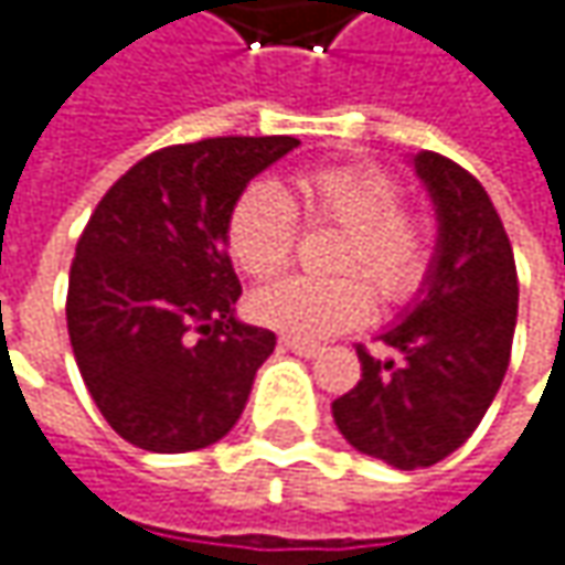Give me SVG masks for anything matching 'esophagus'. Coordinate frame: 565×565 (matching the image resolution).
I'll list each match as a JSON object with an SVG mask.
<instances>
[{
  "label": "esophagus",
  "mask_w": 565,
  "mask_h": 565,
  "mask_svg": "<svg viewBox=\"0 0 565 565\" xmlns=\"http://www.w3.org/2000/svg\"><path fill=\"white\" fill-rule=\"evenodd\" d=\"M281 349L294 351V354H300V358H316L319 354V345L313 342H300V339H281Z\"/></svg>",
  "instance_id": "obj_1"
}]
</instances>
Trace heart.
I'll return each instance as SVG.
<instances>
[{
    "instance_id": "1",
    "label": "heart",
    "mask_w": 565,
    "mask_h": 565,
    "mask_svg": "<svg viewBox=\"0 0 565 565\" xmlns=\"http://www.w3.org/2000/svg\"><path fill=\"white\" fill-rule=\"evenodd\" d=\"M399 182L371 162L316 166L294 179L284 198L275 184L252 182L226 214V249L252 278H271L290 262L297 216L342 226L326 265L339 275H290L255 290V322L290 339H329L364 322L371 290L386 303L413 297L428 278L435 243L422 216L399 207ZM364 277L363 282L360 278Z\"/></svg>"
}]
</instances>
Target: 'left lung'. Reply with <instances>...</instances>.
Segmentation results:
<instances>
[{"label":"left lung","instance_id":"obj_1","mask_svg":"<svg viewBox=\"0 0 565 565\" xmlns=\"http://www.w3.org/2000/svg\"><path fill=\"white\" fill-rule=\"evenodd\" d=\"M438 214V249L415 303L381 332L393 358L358 345L361 381L332 403L351 448L418 470L460 448L509 371L518 271L486 188L441 152H415Z\"/></svg>","mask_w":565,"mask_h":565}]
</instances>
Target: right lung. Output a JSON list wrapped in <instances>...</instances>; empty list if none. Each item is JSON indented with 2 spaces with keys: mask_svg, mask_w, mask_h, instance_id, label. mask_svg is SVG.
Instances as JSON below:
<instances>
[{
  "mask_svg": "<svg viewBox=\"0 0 565 565\" xmlns=\"http://www.w3.org/2000/svg\"><path fill=\"white\" fill-rule=\"evenodd\" d=\"M294 147L297 137H211L156 150L88 216L66 329L98 413L124 441L184 454L239 422L275 332L233 313L243 287L226 214Z\"/></svg>",
  "mask_w": 565,
  "mask_h": 565,
  "instance_id": "right-lung-1",
  "label": "right lung"
}]
</instances>
